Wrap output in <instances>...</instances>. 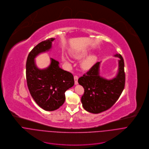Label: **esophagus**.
Wrapping results in <instances>:
<instances>
[{
  "instance_id": "1",
  "label": "esophagus",
  "mask_w": 149,
  "mask_h": 149,
  "mask_svg": "<svg viewBox=\"0 0 149 149\" xmlns=\"http://www.w3.org/2000/svg\"><path fill=\"white\" fill-rule=\"evenodd\" d=\"M78 79H79V77H78V76H76V75L74 76V84H78Z\"/></svg>"
}]
</instances>
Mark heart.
Instances as JSON below:
<instances>
[{
	"label": "heart",
	"instance_id": "obj_1",
	"mask_svg": "<svg viewBox=\"0 0 149 149\" xmlns=\"http://www.w3.org/2000/svg\"><path fill=\"white\" fill-rule=\"evenodd\" d=\"M87 53H88V50H83L80 52H72L71 54L74 58L79 59V58H81L84 57V56H86L87 54ZM62 58H63V61L66 63H67V64L69 63V58L66 54H63L62 55ZM95 56H93V55L88 56L82 61V62L81 63V66L84 70L89 69L93 65V64L95 63Z\"/></svg>",
	"mask_w": 149,
	"mask_h": 149
}]
</instances>
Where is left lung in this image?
<instances>
[{
	"label": "left lung",
	"instance_id": "8db88e82",
	"mask_svg": "<svg viewBox=\"0 0 149 149\" xmlns=\"http://www.w3.org/2000/svg\"><path fill=\"white\" fill-rule=\"evenodd\" d=\"M118 72L116 77L107 80L99 76L100 62L95 64L86 73L79 77L78 82L84 89L81 102L87 111L97 114L112 107L120 96L125 86L124 60L120 54Z\"/></svg>",
	"mask_w": 149,
	"mask_h": 149
}]
</instances>
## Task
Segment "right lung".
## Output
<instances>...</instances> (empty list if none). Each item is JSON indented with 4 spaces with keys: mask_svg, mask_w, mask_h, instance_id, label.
Masks as SVG:
<instances>
[{
    "mask_svg": "<svg viewBox=\"0 0 149 149\" xmlns=\"http://www.w3.org/2000/svg\"><path fill=\"white\" fill-rule=\"evenodd\" d=\"M54 38L37 45L30 52L26 61V76L29 91L36 103L46 111H53L63 105L65 92L74 84L73 74L58 66V62L51 58L50 66L39 69L35 58L39 53L49 50Z\"/></svg>",
    "mask_w": 149,
    "mask_h": 149,
    "instance_id": "1",
    "label": "right lung"
}]
</instances>
